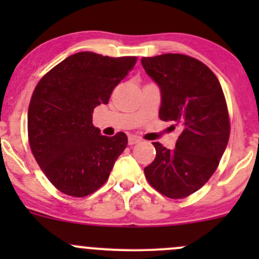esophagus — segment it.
Instances as JSON below:
<instances>
[{"instance_id": "1", "label": "esophagus", "mask_w": 259, "mask_h": 259, "mask_svg": "<svg viewBox=\"0 0 259 259\" xmlns=\"http://www.w3.org/2000/svg\"><path fill=\"white\" fill-rule=\"evenodd\" d=\"M139 142H140V138L135 137V135H130V137H129V145L138 144Z\"/></svg>"}]
</instances>
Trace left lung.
<instances>
[{"label":"left lung","mask_w":259,"mask_h":259,"mask_svg":"<svg viewBox=\"0 0 259 259\" xmlns=\"http://www.w3.org/2000/svg\"><path fill=\"white\" fill-rule=\"evenodd\" d=\"M142 65L160 89L159 117L183 127L171 150L153 143L156 156L145 177L159 193L182 199L209 180L228 144L223 90L209 67L187 55L143 57Z\"/></svg>","instance_id":"1"}]
</instances>
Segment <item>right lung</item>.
<instances>
[{
	"label": "right lung",
	"mask_w": 259,
	"mask_h": 259,
	"mask_svg": "<svg viewBox=\"0 0 259 259\" xmlns=\"http://www.w3.org/2000/svg\"><path fill=\"white\" fill-rule=\"evenodd\" d=\"M137 57L77 52L38 81L28 106V142L36 161L60 192L86 197L110 176L127 137L101 135L94 109L108 104Z\"/></svg>",
	"instance_id": "obj_1"
}]
</instances>
